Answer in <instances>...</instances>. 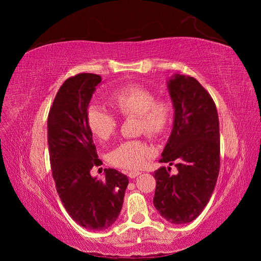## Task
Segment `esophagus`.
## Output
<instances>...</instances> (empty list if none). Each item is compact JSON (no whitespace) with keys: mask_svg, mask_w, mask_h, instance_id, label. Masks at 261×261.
<instances>
[{"mask_svg":"<svg viewBox=\"0 0 261 261\" xmlns=\"http://www.w3.org/2000/svg\"><path fill=\"white\" fill-rule=\"evenodd\" d=\"M140 174H141L140 171H129V172H127V175H128L130 178H135V177H137V176L140 175Z\"/></svg>","mask_w":261,"mask_h":261,"instance_id":"1","label":"esophagus"}]
</instances>
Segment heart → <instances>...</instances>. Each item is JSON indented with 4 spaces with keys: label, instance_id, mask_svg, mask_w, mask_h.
<instances>
[{
    "label": "heart",
    "instance_id": "obj_1",
    "mask_svg": "<svg viewBox=\"0 0 261 261\" xmlns=\"http://www.w3.org/2000/svg\"><path fill=\"white\" fill-rule=\"evenodd\" d=\"M152 90L145 86L132 84L114 90L109 103L123 117L136 116L139 134L159 138L169 130L173 122L174 108L168 99H155ZM87 124L100 140H109L116 133L118 121L114 114L97 106L87 111ZM151 155V149L140 139L126 140L109 154V161L116 168L136 170L143 167Z\"/></svg>",
    "mask_w": 261,
    "mask_h": 261
}]
</instances>
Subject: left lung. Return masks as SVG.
<instances>
[{"mask_svg":"<svg viewBox=\"0 0 261 261\" xmlns=\"http://www.w3.org/2000/svg\"><path fill=\"white\" fill-rule=\"evenodd\" d=\"M174 123L160 162L175 165L154 172L153 204L171 223L192 222L207 206L220 171V127L215 101L194 77L173 76L168 83Z\"/></svg>","mask_w":261,"mask_h":261,"instance_id":"1","label":"left lung"}]
</instances>
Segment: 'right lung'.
Listing matches in <instances>:
<instances>
[{
	"instance_id": "1",
	"label": "right lung",
	"mask_w": 261,
	"mask_h": 261,
	"mask_svg": "<svg viewBox=\"0 0 261 261\" xmlns=\"http://www.w3.org/2000/svg\"><path fill=\"white\" fill-rule=\"evenodd\" d=\"M97 74L82 73L61 86L48 116V144L52 176L63 206L76 223L102 231L112 225L122 210L128 178L114 169H105L106 179L90 171L102 164L92 133L87 124V109Z\"/></svg>"
}]
</instances>
